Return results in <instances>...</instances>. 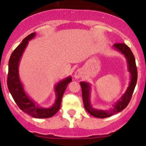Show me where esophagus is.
I'll return each mask as SVG.
<instances>
[{"label":"esophagus","mask_w":146,"mask_h":146,"mask_svg":"<svg viewBox=\"0 0 146 146\" xmlns=\"http://www.w3.org/2000/svg\"><path fill=\"white\" fill-rule=\"evenodd\" d=\"M82 76H83V71H82V69H78L75 72L74 77H75V79L81 78Z\"/></svg>","instance_id":"34e87169"}]
</instances>
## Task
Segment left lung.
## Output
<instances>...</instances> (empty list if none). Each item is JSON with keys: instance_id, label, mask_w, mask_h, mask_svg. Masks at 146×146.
Wrapping results in <instances>:
<instances>
[{"instance_id": "obj_1", "label": "left lung", "mask_w": 146, "mask_h": 146, "mask_svg": "<svg viewBox=\"0 0 146 146\" xmlns=\"http://www.w3.org/2000/svg\"><path fill=\"white\" fill-rule=\"evenodd\" d=\"M113 47L115 49L121 52L122 54L124 55L127 60L128 66V71L130 73V82L129 86L127 88L125 93L122 95L121 100H118V102L114 106L113 109L109 110H98L93 108L90 104V85L89 83L81 82L80 85L82 87V98L84 102V106L85 109L90 115H93L97 118H106L112 116L114 114L119 113L123 110L131 100L132 95L133 94L134 90L136 86L137 81V68L135 62V58L133 53L130 48L125 44L123 43H115L113 44Z\"/></svg>"}]
</instances>
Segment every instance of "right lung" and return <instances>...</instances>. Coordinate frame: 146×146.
I'll return each instance as SVG.
<instances>
[{"label":"right lung","instance_id":"obj_1","mask_svg":"<svg viewBox=\"0 0 146 146\" xmlns=\"http://www.w3.org/2000/svg\"><path fill=\"white\" fill-rule=\"evenodd\" d=\"M36 36L32 33L23 39L16 49L13 51L9 60V70L7 75V87L13 99L21 110L35 118H49L58 113L61 106L62 98L68 83L72 81L71 77H68L57 84L55 86L56 100L51 108H40L25 93L23 86L18 75V65L25 48L30 40Z\"/></svg>","mask_w":146,"mask_h":146}]
</instances>
